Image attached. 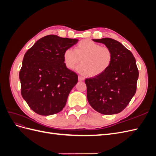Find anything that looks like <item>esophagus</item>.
<instances>
[{
	"label": "esophagus",
	"instance_id": "obj_1",
	"mask_svg": "<svg viewBox=\"0 0 156 156\" xmlns=\"http://www.w3.org/2000/svg\"><path fill=\"white\" fill-rule=\"evenodd\" d=\"M78 79H79V81H84V79L83 77H81V76H79Z\"/></svg>",
	"mask_w": 156,
	"mask_h": 156
}]
</instances>
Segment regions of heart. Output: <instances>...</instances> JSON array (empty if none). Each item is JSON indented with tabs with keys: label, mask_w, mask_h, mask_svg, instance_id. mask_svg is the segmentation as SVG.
<instances>
[{
	"label": "heart",
	"mask_w": 156,
	"mask_h": 156,
	"mask_svg": "<svg viewBox=\"0 0 156 156\" xmlns=\"http://www.w3.org/2000/svg\"><path fill=\"white\" fill-rule=\"evenodd\" d=\"M112 52L106 46H101L90 40H82L75 47L74 50L64 51L63 58L65 65L70 69L77 66V72L83 75L96 77L103 74L110 67L112 61Z\"/></svg>",
	"instance_id": "1"
}]
</instances>
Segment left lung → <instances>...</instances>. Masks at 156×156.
<instances>
[{"label":"left lung","mask_w":156,"mask_h":156,"mask_svg":"<svg viewBox=\"0 0 156 156\" xmlns=\"http://www.w3.org/2000/svg\"><path fill=\"white\" fill-rule=\"evenodd\" d=\"M92 40L110 48L113 58L106 72L86 79L87 100L101 114H117L129 104L136 92L139 71L135 58L129 50L115 40L105 37Z\"/></svg>","instance_id":"1"}]
</instances>
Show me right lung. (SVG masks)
<instances>
[{
	"mask_svg": "<svg viewBox=\"0 0 156 156\" xmlns=\"http://www.w3.org/2000/svg\"><path fill=\"white\" fill-rule=\"evenodd\" d=\"M78 40L45 36L27 51L20 72L21 95L31 109L43 116L63 109L78 76L65 65L64 51Z\"/></svg>",
	"mask_w": 156,
	"mask_h": 156,
	"instance_id": "add662e5",
	"label": "right lung"
}]
</instances>
